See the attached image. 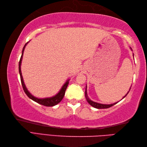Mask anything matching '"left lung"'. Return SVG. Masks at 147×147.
I'll return each instance as SVG.
<instances>
[{
	"label": "left lung",
	"instance_id": "obj_1",
	"mask_svg": "<svg viewBox=\"0 0 147 147\" xmlns=\"http://www.w3.org/2000/svg\"><path fill=\"white\" fill-rule=\"evenodd\" d=\"M131 49V50L132 51V49H131V48H130ZM133 57H134V54H133ZM131 89V88H130ZM130 89H129V90H130ZM129 92L127 93V94H126V95L124 96V97L122 98V99H123L124 97H125V96L127 95V93H129ZM85 97H86V100H87V102H88V104H90V105H91L92 107H95V108H96V109H107V108H109V107H112V106H113V105H114L115 104H116L118 102H115V103H114V104H99V103H97V102H93V101H92V100H90L89 98H88V95H87V91H86V90H85ZM121 99V100H122Z\"/></svg>",
	"mask_w": 147,
	"mask_h": 147
}]
</instances>
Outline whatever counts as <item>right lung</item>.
Returning <instances> with one entry per match:
<instances>
[{
	"instance_id": "1",
	"label": "right lung",
	"mask_w": 147,
	"mask_h": 147,
	"mask_svg": "<svg viewBox=\"0 0 147 147\" xmlns=\"http://www.w3.org/2000/svg\"><path fill=\"white\" fill-rule=\"evenodd\" d=\"M28 42H27L25 44V45L24 46V47L23 49V51H22L21 57V59L20 60V62H19V73H20V74L21 85H22V86H23L24 92H25L26 95L28 96V97L30 99L33 100V101L38 103V104H41L42 105L47 106V107H52V106H54L55 105H57L62 100V98H64V96L65 95V90H66L67 85L69 84V80H67L66 81V82H65L63 86H62V87L61 88V89L60 90V91H59L57 93V94H56L55 96H52V97H48V98H39L35 97V96H34L33 95L31 94L30 92L26 88L25 84H24V83L23 76H22L21 70V65L22 59H23V52H24V49H25L26 45L28 44Z\"/></svg>"
}]
</instances>
